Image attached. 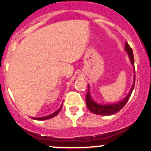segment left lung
Returning a JSON list of instances; mask_svg holds the SVG:
<instances>
[{
    "label": "left lung",
    "mask_w": 151,
    "mask_h": 151,
    "mask_svg": "<svg viewBox=\"0 0 151 151\" xmlns=\"http://www.w3.org/2000/svg\"><path fill=\"white\" fill-rule=\"evenodd\" d=\"M125 50L127 51L129 57L130 58V60L132 66H134V55H133V52L131 47L129 46V44L125 41ZM135 73V72H134ZM134 82H135V76L134 77V84H133L132 87L131 88L129 94H128L126 97L122 100L120 102L116 103V104H106V105H103L97 104L92 100L91 97L90 95V92H89V85H88V91L86 94V105L87 107L88 108V110L91 112H92L94 114H97V115H102V116H110L113 115L114 113H116L119 110H121L123 108V106L126 104V103L129 101V97H130L131 94L132 93V91L134 87Z\"/></svg>",
    "instance_id": "8db88e82"
}]
</instances>
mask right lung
<instances>
[{"label": "right lung", "instance_id": "obj_1", "mask_svg": "<svg viewBox=\"0 0 151 151\" xmlns=\"http://www.w3.org/2000/svg\"><path fill=\"white\" fill-rule=\"evenodd\" d=\"M61 108H62V106L59 108V110H57V111L54 112V113H52V114H50V115H49V116H47L39 117V118H33V117H32V118L33 119H35V120H45V119H48L53 118V117L56 116H57V114L59 113V112L60 111V110H61Z\"/></svg>", "mask_w": 151, "mask_h": 151}]
</instances>
